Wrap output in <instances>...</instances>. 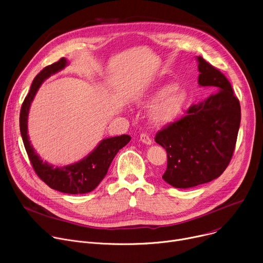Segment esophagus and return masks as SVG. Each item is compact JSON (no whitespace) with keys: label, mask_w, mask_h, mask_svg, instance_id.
<instances>
[{"label":"esophagus","mask_w":263,"mask_h":263,"mask_svg":"<svg viewBox=\"0 0 263 263\" xmlns=\"http://www.w3.org/2000/svg\"><path fill=\"white\" fill-rule=\"evenodd\" d=\"M139 138H140V140H141L143 143H145V144H151V143H152L151 137H149L146 133H141Z\"/></svg>","instance_id":"1"}]
</instances>
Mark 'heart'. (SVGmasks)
Returning <instances> with one entry per match:
<instances>
[{
    "instance_id": "b5f03b06",
    "label": "heart",
    "mask_w": 263,
    "mask_h": 263,
    "mask_svg": "<svg viewBox=\"0 0 263 263\" xmlns=\"http://www.w3.org/2000/svg\"><path fill=\"white\" fill-rule=\"evenodd\" d=\"M175 89L174 85H164L158 88L145 101L146 105L153 106L161 100L152 111V120L159 126L174 122L187 103V95L182 89Z\"/></svg>"
}]
</instances>
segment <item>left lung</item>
Listing matches in <instances>:
<instances>
[{
  "label": "left lung",
  "instance_id": "obj_1",
  "mask_svg": "<svg viewBox=\"0 0 263 263\" xmlns=\"http://www.w3.org/2000/svg\"><path fill=\"white\" fill-rule=\"evenodd\" d=\"M199 84L217 89L192 105L186 116L155 136L167 154L162 178L176 189H190L218 178L233 156L240 125V104L222 72L201 56Z\"/></svg>",
  "mask_w": 263,
  "mask_h": 263
}]
</instances>
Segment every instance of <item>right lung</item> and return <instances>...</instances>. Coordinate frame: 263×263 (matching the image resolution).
<instances>
[{"instance_id": "add662e5", "label": "right lung", "mask_w": 263, "mask_h": 263, "mask_svg": "<svg viewBox=\"0 0 263 263\" xmlns=\"http://www.w3.org/2000/svg\"><path fill=\"white\" fill-rule=\"evenodd\" d=\"M67 64L64 57L46 66L34 78L29 93L25 98L20 114V129L28 157L36 175L51 189L64 194L78 195L92 192L106 176L108 168L120 149L131 139L122 135L103 139L93 151L81 161L63 167H53L37 155L29 141L27 132L28 114L31 102L42 83L52 73L62 69Z\"/></svg>"}]
</instances>
